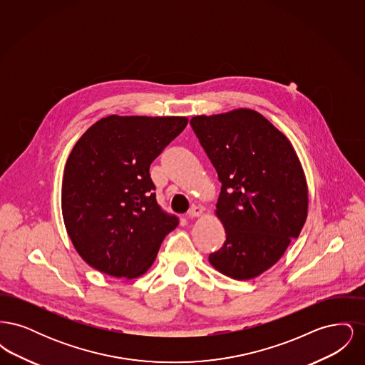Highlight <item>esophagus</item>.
I'll use <instances>...</instances> for the list:
<instances>
[{
    "label": "esophagus",
    "instance_id": "34e87169",
    "mask_svg": "<svg viewBox=\"0 0 365 365\" xmlns=\"http://www.w3.org/2000/svg\"><path fill=\"white\" fill-rule=\"evenodd\" d=\"M189 217H191V219H195V217H200L201 215H202V208H200V207H192V208H190V210H189Z\"/></svg>",
    "mask_w": 365,
    "mask_h": 365
}]
</instances>
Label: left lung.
I'll return each instance as SVG.
<instances>
[{
  "mask_svg": "<svg viewBox=\"0 0 365 365\" xmlns=\"http://www.w3.org/2000/svg\"><path fill=\"white\" fill-rule=\"evenodd\" d=\"M190 124L222 183L215 215L226 241L209 262L228 278H256L280 260L307 222L302 164L290 139L257 110L198 115Z\"/></svg>",
  "mask_w": 365,
  "mask_h": 365,
  "instance_id": "1",
  "label": "left lung"
}]
</instances>
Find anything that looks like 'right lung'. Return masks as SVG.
Masks as SVG:
<instances>
[{
	"instance_id": "right-lung-1",
	"label": "right lung",
	"mask_w": 365,
	"mask_h": 365,
	"mask_svg": "<svg viewBox=\"0 0 365 365\" xmlns=\"http://www.w3.org/2000/svg\"><path fill=\"white\" fill-rule=\"evenodd\" d=\"M185 116H119L94 123L67 158L61 210L79 256L115 278L143 275L175 216L157 205L149 168L187 125Z\"/></svg>"
}]
</instances>
